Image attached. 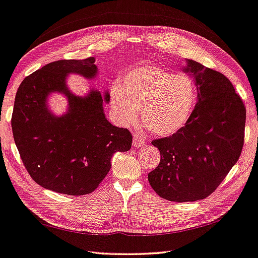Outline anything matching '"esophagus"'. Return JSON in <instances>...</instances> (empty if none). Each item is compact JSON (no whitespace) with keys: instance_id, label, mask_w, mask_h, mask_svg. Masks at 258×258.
Here are the masks:
<instances>
[{"instance_id":"34e87169","label":"esophagus","mask_w":258,"mask_h":258,"mask_svg":"<svg viewBox=\"0 0 258 258\" xmlns=\"http://www.w3.org/2000/svg\"><path fill=\"white\" fill-rule=\"evenodd\" d=\"M146 143V139L144 138L143 135H141L139 133H134V140H133V145L134 146H143Z\"/></svg>"}]
</instances>
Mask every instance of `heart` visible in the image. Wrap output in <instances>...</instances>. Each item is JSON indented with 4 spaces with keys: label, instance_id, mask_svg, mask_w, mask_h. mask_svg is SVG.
Listing matches in <instances>:
<instances>
[{
    "label": "heart",
    "instance_id": "obj_1",
    "mask_svg": "<svg viewBox=\"0 0 258 258\" xmlns=\"http://www.w3.org/2000/svg\"><path fill=\"white\" fill-rule=\"evenodd\" d=\"M197 86L192 78L175 74L158 64L144 63L122 79V92L112 89V103L120 123L131 124L138 117L158 135H172L183 128L197 105Z\"/></svg>",
    "mask_w": 258,
    "mask_h": 258
}]
</instances>
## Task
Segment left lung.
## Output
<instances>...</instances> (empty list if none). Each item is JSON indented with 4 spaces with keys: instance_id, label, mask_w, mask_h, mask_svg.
Instances as JSON below:
<instances>
[{
    "instance_id": "left-lung-1",
    "label": "left lung",
    "mask_w": 258,
    "mask_h": 258,
    "mask_svg": "<svg viewBox=\"0 0 258 258\" xmlns=\"http://www.w3.org/2000/svg\"><path fill=\"white\" fill-rule=\"evenodd\" d=\"M198 103L183 128L153 140L159 165L148 175L161 198L175 203L205 199L218 188L238 161L244 145L246 108L230 80L188 60Z\"/></svg>"
}]
</instances>
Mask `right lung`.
Returning a JSON list of instances; mask_svg holds the SVG:
<instances>
[{
	"instance_id": "obj_1",
	"label": "right lung",
	"mask_w": 258,
	"mask_h": 258,
	"mask_svg": "<svg viewBox=\"0 0 258 258\" xmlns=\"http://www.w3.org/2000/svg\"><path fill=\"white\" fill-rule=\"evenodd\" d=\"M70 73L94 78L95 59L58 60L25 77L15 95L11 125L22 162L35 182L58 194L84 196L97 188L109 172L113 154L128 151L133 138L105 117L97 90L86 97L69 92L66 76ZM51 91L69 97V112L60 118L45 103Z\"/></svg>"
}]
</instances>
